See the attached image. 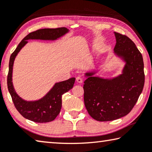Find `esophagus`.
Returning a JSON list of instances; mask_svg holds the SVG:
<instances>
[{"label":"esophagus","mask_w":152,"mask_h":152,"mask_svg":"<svg viewBox=\"0 0 152 152\" xmlns=\"http://www.w3.org/2000/svg\"><path fill=\"white\" fill-rule=\"evenodd\" d=\"M76 81L78 82V83H83V79H82V78H80V77H77Z\"/></svg>","instance_id":"34e87169"}]
</instances>
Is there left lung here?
<instances>
[{
  "label": "left lung",
  "mask_w": 152,
  "mask_h": 152,
  "mask_svg": "<svg viewBox=\"0 0 152 152\" xmlns=\"http://www.w3.org/2000/svg\"><path fill=\"white\" fill-rule=\"evenodd\" d=\"M115 54L125 61L122 74L112 79L85 74L84 102L88 113L100 122L111 121L131 112L143 91L145 83L143 57L134 43L125 35L114 32Z\"/></svg>",
  "instance_id": "8db88e82"
}]
</instances>
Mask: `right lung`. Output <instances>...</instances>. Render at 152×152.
Listing matches in <instances>:
<instances>
[{"instance_id": "obj_1", "label": "right lung", "mask_w": 152, "mask_h": 152, "mask_svg": "<svg viewBox=\"0 0 152 152\" xmlns=\"http://www.w3.org/2000/svg\"><path fill=\"white\" fill-rule=\"evenodd\" d=\"M67 32L68 30L66 28H58L40 29L30 32L21 40L11 55L7 76V86L17 110L26 119L38 123L49 122L54 120L61 110L62 95L72 88L75 83V78H71L67 80L55 83L49 92L39 100L27 102L22 99L16 93L12 83V72L15 57L22 47L27 44L28 40H54L62 37Z\"/></svg>"}]
</instances>
